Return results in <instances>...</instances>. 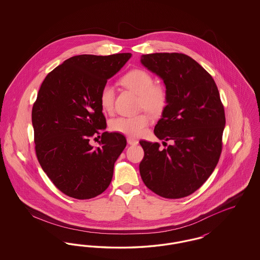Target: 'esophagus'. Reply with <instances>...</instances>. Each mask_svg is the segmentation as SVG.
Returning <instances> with one entry per match:
<instances>
[{
    "mask_svg": "<svg viewBox=\"0 0 260 260\" xmlns=\"http://www.w3.org/2000/svg\"><path fill=\"white\" fill-rule=\"evenodd\" d=\"M126 141H127V143L129 144V145H136L137 143H138V140L136 139V138H133V137H127L126 138Z\"/></svg>",
    "mask_w": 260,
    "mask_h": 260,
    "instance_id": "34e87169",
    "label": "esophagus"
}]
</instances>
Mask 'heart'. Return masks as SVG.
I'll use <instances>...</instances> for the list:
<instances>
[{"mask_svg":"<svg viewBox=\"0 0 260 260\" xmlns=\"http://www.w3.org/2000/svg\"><path fill=\"white\" fill-rule=\"evenodd\" d=\"M120 84L138 95V106L154 117L165 111L168 102V89L162 84L154 83L153 76L144 69H134L124 74ZM99 102L102 110L111 113L115 103V88L106 84L99 93ZM150 123V117L141 113L133 117H119L111 123V129L126 136H139Z\"/></svg>","mask_w":260,"mask_h":260,"instance_id":"b5f03b06","label":"heart"}]
</instances>
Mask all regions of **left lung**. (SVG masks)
<instances>
[{
  "instance_id": "left-lung-1",
  "label": "left lung",
  "mask_w": 260,
  "mask_h": 260,
  "mask_svg": "<svg viewBox=\"0 0 260 260\" xmlns=\"http://www.w3.org/2000/svg\"><path fill=\"white\" fill-rule=\"evenodd\" d=\"M141 63L160 76L169 102L154 128L172 145L140 140L144 150L139 172L144 184L162 198L193 194L215 169L222 151L225 113L212 77L184 53L142 55Z\"/></svg>"
}]
</instances>
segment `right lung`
<instances>
[{
  "instance_id": "add662e5",
  "label": "right lung",
  "mask_w": 260,
  "mask_h": 260,
  "mask_svg": "<svg viewBox=\"0 0 260 260\" xmlns=\"http://www.w3.org/2000/svg\"><path fill=\"white\" fill-rule=\"evenodd\" d=\"M131 56H72L47 75L39 89L32 108L36 156L52 183L71 198H94L111 182L126 139L101 133L107 124L99 93ZM99 134L100 147L93 149L89 140Z\"/></svg>"
}]
</instances>
